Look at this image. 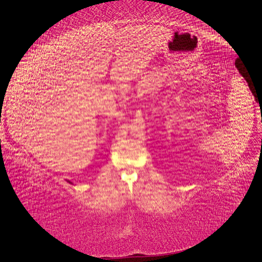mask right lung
Wrapping results in <instances>:
<instances>
[{"instance_id":"obj_1","label":"right lung","mask_w":262,"mask_h":262,"mask_svg":"<svg viewBox=\"0 0 262 262\" xmlns=\"http://www.w3.org/2000/svg\"><path fill=\"white\" fill-rule=\"evenodd\" d=\"M67 182H68V183H70V182H69V181H67ZM70 184H71V183H70Z\"/></svg>"}]
</instances>
